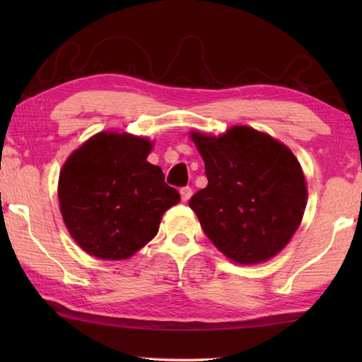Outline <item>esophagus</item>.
Here are the masks:
<instances>
[{"label":"esophagus","mask_w":362,"mask_h":362,"mask_svg":"<svg viewBox=\"0 0 362 362\" xmlns=\"http://www.w3.org/2000/svg\"><path fill=\"white\" fill-rule=\"evenodd\" d=\"M192 194H193V189L189 188V187H183V188H180V196H182V201L183 203H187V201L192 198Z\"/></svg>","instance_id":"obj_1"}]
</instances>
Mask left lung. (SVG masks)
<instances>
[{
    "label": "left lung",
    "mask_w": 362,
    "mask_h": 362,
    "mask_svg": "<svg viewBox=\"0 0 362 362\" xmlns=\"http://www.w3.org/2000/svg\"><path fill=\"white\" fill-rule=\"evenodd\" d=\"M204 159L207 187L189 207L206 236L244 265L272 259L302 222L305 177L293 153L267 134L235 126L222 137L192 134Z\"/></svg>",
    "instance_id": "obj_1"
}]
</instances>
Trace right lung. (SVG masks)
Segmentation results:
<instances>
[{
    "label": "right lung",
    "mask_w": 362,
    "mask_h": 362,
    "mask_svg": "<svg viewBox=\"0 0 362 362\" xmlns=\"http://www.w3.org/2000/svg\"><path fill=\"white\" fill-rule=\"evenodd\" d=\"M150 150L146 139L100 132L66 159L59 179L60 212L88 254L103 260L134 255L180 201L161 168L146 161Z\"/></svg>",
    "instance_id": "1"
}]
</instances>
